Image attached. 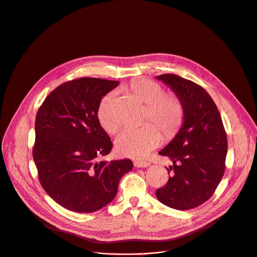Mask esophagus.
I'll return each mask as SVG.
<instances>
[{"label":"esophagus","instance_id":"esophagus-1","mask_svg":"<svg viewBox=\"0 0 257 257\" xmlns=\"http://www.w3.org/2000/svg\"><path fill=\"white\" fill-rule=\"evenodd\" d=\"M133 165L136 168H145V167H149L150 166V163L145 162V161H134Z\"/></svg>","mask_w":257,"mask_h":257}]
</instances>
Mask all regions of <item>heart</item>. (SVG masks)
Instances as JSON below:
<instances>
[{"instance_id": "1", "label": "heart", "mask_w": 257, "mask_h": 257, "mask_svg": "<svg viewBox=\"0 0 257 257\" xmlns=\"http://www.w3.org/2000/svg\"><path fill=\"white\" fill-rule=\"evenodd\" d=\"M129 88L146 105L144 121L156 124L166 139L174 138L182 128L186 114L184 102L180 96L165 93L161 84L144 78L132 80ZM114 95L113 91L104 94L96 108L97 121L108 134H115L120 126L112 113ZM155 126L148 123L139 128L124 129L116 139L117 151L125 157L134 159L149 155L162 142V134Z\"/></svg>"}]
</instances>
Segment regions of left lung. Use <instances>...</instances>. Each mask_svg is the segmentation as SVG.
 Here are the masks:
<instances>
[{
    "label": "left lung",
    "instance_id": "obj_1",
    "mask_svg": "<svg viewBox=\"0 0 257 257\" xmlns=\"http://www.w3.org/2000/svg\"><path fill=\"white\" fill-rule=\"evenodd\" d=\"M157 78L180 96L186 114L176 137L159 153L173 165L168 168V183L156 195L169 207L191 209L212 196L224 176L227 133L216 104L202 86L175 74Z\"/></svg>",
    "mask_w": 257,
    "mask_h": 257
}]
</instances>
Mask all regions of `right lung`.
Returning a JSON list of instances; mask_svg holds the SVG:
<instances>
[{
    "label": "right lung",
    "mask_w": 257,
    "mask_h": 257,
    "mask_svg": "<svg viewBox=\"0 0 257 257\" xmlns=\"http://www.w3.org/2000/svg\"><path fill=\"white\" fill-rule=\"evenodd\" d=\"M115 80L81 77L55 88L35 118L32 157L41 185L63 207L92 212L111 202L121 178L132 170L130 160L104 162L113 142L99 125L101 97Z\"/></svg>",
    "instance_id": "obj_1"
}]
</instances>
